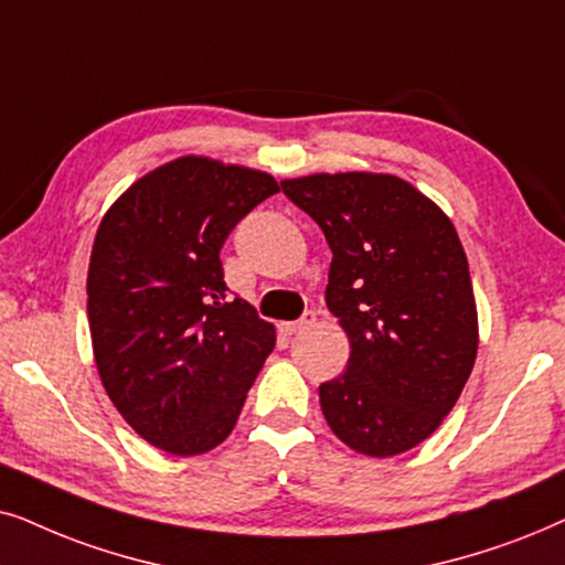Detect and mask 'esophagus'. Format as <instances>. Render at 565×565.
Segmentation results:
<instances>
[{
	"label": "esophagus",
	"instance_id": "esophagus-1",
	"mask_svg": "<svg viewBox=\"0 0 565 565\" xmlns=\"http://www.w3.org/2000/svg\"><path fill=\"white\" fill-rule=\"evenodd\" d=\"M315 322H318V315H315L312 310H307L302 318L299 320H295V322H281V330L287 335H295V333H299V330H307V328H312Z\"/></svg>",
	"mask_w": 565,
	"mask_h": 565
}]
</instances>
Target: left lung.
I'll return each instance as SVG.
<instances>
[{"instance_id":"left-lung-1","label":"left lung","mask_w":565,"mask_h":565,"mask_svg":"<svg viewBox=\"0 0 565 565\" xmlns=\"http://www.w3.org/2000/svg\"><path fill=\"white\" fill-rule=\"evenodd\" d=\"M281 188L333 250L326 302L351 343L345 372L320 385L322 416L353 452H408L441 426L476 364V295L455 224L387 172H315Z\"/></svg>"}]
</instances>
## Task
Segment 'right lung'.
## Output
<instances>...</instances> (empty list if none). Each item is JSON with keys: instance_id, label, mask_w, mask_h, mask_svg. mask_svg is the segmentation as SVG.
I'll list each match as a JSON object with an SVG mask.
<instances>
[{"instance_id": "add662e5", "label": "right lung", "mask_w": 565, "mask_h": 565, "mask_svg": "<svg viewBox=\"0 0 565 565\" xmlns=\"http://www.w3.org/2000/svg\"><path fill=\"white\" fill-rule=\"evenodd\" d=\"M278 193L268 172L188 154L118 195L97 227L87 318L103 387L162 452L204 455L227 439L276 328L227 295L220 250Z\"/></svg>"}]
</instances>
